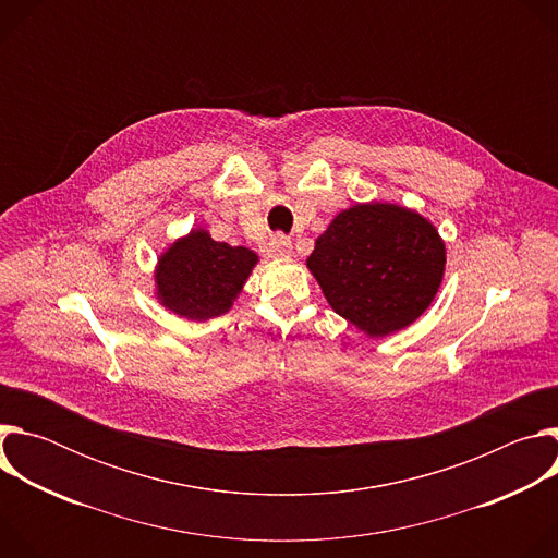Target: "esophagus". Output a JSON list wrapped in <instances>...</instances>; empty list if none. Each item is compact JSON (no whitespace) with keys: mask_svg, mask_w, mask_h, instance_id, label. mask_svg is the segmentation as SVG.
Masks as SVG:
<instances>
[{"mask_svg":"<svg viewBox=\"0 0 558 558\" xmlns=\"http://www.w3.org/2000/svg\"><path fill=\"white\" fill-rule=\"evenodd\" d=\"M291 238L284 235V233H274L269 238V245H267V252L271 258H287L291 256Z\"/></svg>","mask_w":558,"mask_h":558,"instance_id":"obj_1","label":"esophagus"}]
</instances>
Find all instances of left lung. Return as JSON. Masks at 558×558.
Masks as SVG:
<instances>
[{
    "label": "left lung",
    "mask_w": 558,
    "mask_h": 558,
    "mask_svg": "<svg viewBox=\"0 0 558 558\" xmlns=\"http://www.w3.org/2000/svg\"><path fill=\"white\" fill-rule=\"evenodd\" d=\"M306 265L333 311L375 338L409 327L428 308L446 252L426 218L373 203L338 214Z\"/></svg>",
    "instance_id": "obj_1"
}]
</instances>
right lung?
<instances>
[{
    "instance_id": "obj_1",
    "label": "right lung",
    "mask_w": 558,
    "mask_h": 558,
    "mask_svg": "<svg viewBox=\"0 0 558 558\" xmlns=\"http://www.w3.org/2000/svg\"><path fill=\"white\" fill-rule=\"evenodd\" d=\"M256 260L247 247L216 243L203 229L192 231L158 260V295L192 320L218 317L241 293Z\"/></svg>"
}]
</instances>
